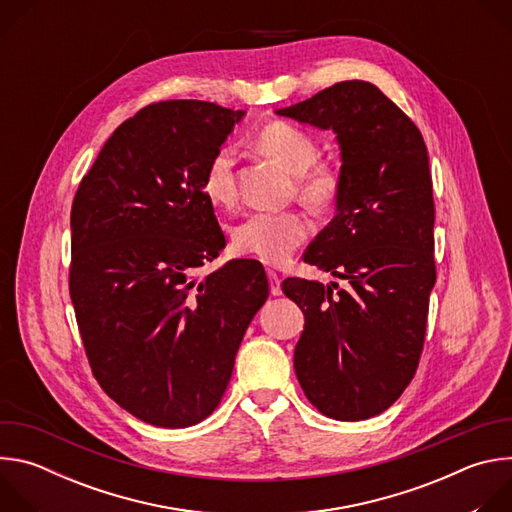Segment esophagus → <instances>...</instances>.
<instances>
[{
	"label": "esophagus",
	"mask_w": 512,
	"mask_h": 512,
	"mask_svg": "<svg viewBox=\"0 0 512 512\" xmlns=\"http://www.w3.org/2000/svg\"><path fill=\"white\" fill-rule=\"evenodd\" d=\"M267 277H269V289H271V296H281V279H279L277 271L267 269Z\"/></svg>",
	"instance_id": "1"
}]
</instances>
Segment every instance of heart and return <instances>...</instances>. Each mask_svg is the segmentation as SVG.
<instances>
[{"instance_id": "obj_1", "label": "heart", "mask_w": 512, "mask_h": 512, "mask_svg": "<svg viewBox=\"0 0 512 512\" xmlns=\"http://www.w3.org/2000/svg\"><path fill=\"white\" fill-rule=\"evenodd\" d=\"M265 156L289 172L300 174L298 190L314 208H328L340 194V174L330 164H314L318 145L302 127L273 121L257 135ZM202 194L214 206H229L235 200V152L229 145L218 148L208 160L202 176ZM310 235V223L300 210L253 212L231 231L237 253L257 257L271 265L285 263Z\"/></svg>"}]
</instances>
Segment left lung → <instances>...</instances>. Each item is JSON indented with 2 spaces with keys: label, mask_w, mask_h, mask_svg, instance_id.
<instances>
[{
  "label": "left lung",
  "mask_w": 512,
  "mask_h": 512,
  "mask_svg": "<svg viewBox=\"0 0 512 512\" xmlns=\"http://www.w3.org/2000/svg\"><path fill=\"white\" fill-rule=\"evenodd\" d=\"M277 115L332 129L340 194L304 261L346 281L281 283L304 316L294 369L310 403L338 421L389 409L411 383L435 283L433 186L417 125L375 85L336 83Z\"/></svg>",
  "instance_id": "1"
}]
</instances>
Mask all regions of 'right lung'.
Instances as JSON below:
<instances>
[{"label": "right lung", "mask_w": 512, "mask_h": 512, "mask_svg": "<svg viewBox=\"0 0 512 512\" xmlns=\"http://www.w3.org/2000/svg\"><path fill=\"white\" fill-rule=\"evenodd\" d=\"M245 111L152 103L123 121L70 210L68 289L91 371L133 417L190 427L221 403L235 356L269 296L265 269L235 259L202 176Z\"/></svg>", "instance_id": "1"}]
</instances>
